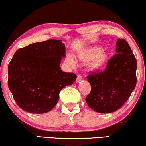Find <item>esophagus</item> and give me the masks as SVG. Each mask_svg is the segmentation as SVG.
I'll return each mask as SVG.
<instances>
[{"mask_svg":"<svg viewBox=\"0 0 146 146\" xmlns=\"http://www.w3.org/2000/svg\"><path fill=\"white\" fill-rule=\"evenodd\" d=\"M82 79H83V77H82V75H80V74H78L77 77V82L81 81Z\"/></svg>","mask_w":146,"mask_h":146,"instance_id":"obj_1","label":"esophagus"}]
</instances>
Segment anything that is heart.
<instances>
[{
    "label": "heart",
    "mask_w": 146,
    "mask_h": 146,
    "mask_svg": "<svg viewBox=\"0 0 146 146\" xmlns=\"http://www.w3.org/2000/svg\"><path fill=\"white\" fill-rule=\"evenodd\" d=\"M79 59L83 62H90L89 67L92 70H98L106 65L108 59V54L102 50V48L98 46L92 47L87 49L79 55ZM67 61L71 66H75V62L73 58L69 55Z\"/></svg>",
    "instance_id": "b5f03b06"
}]
</instances>
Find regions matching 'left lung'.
<instances>
[{
  "label": "left lung",
  "instance_id": "obj_1",
  "mask_svg": "<svg viewBox=\"0 0 146 146\" xmlns=\"http://www.w3.org/2000/svg\"><path fill=\"white\" fill-rule=\"evenodd\" d=\"M116 53L108 60L104 71L90 73L87 78L91 91L86 102L94 111L110 113L127 101L137 82V61L124 39L116 42Z\"/></svg>",
  "mask_w": 146,
  "mask_h": 146
}]
</instances>
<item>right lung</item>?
I'll return each mask as SVG.
<instances>
[{
	"mask_svg": "<svg viewBox=\"0 0 146 146\" xmlns=\"http://www.w3.org/2000/svg\"><path fill=\"white\" fill-rule=\"evenodd\" d=\"M65 45L61 40L34 43L16 51L8 67V85L16 104L24 111L42 114L59 100V92L77 79L61 71Z\"/></svg>",
	"mask_w": 146,
	"mask_h": 146,
	"instance_id": "add662e5",
	"label": "right lung"
}]
</instances>
